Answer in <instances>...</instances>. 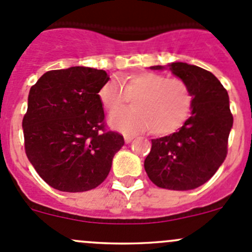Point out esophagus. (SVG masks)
Wrapping results in <instances>:
<instances>
[{
    "instance_id": "obj_1",
    "label": "esophagus",
    "mask_w": 252,
    "mask_h": 252,
    "mask_svg": "<svg viewBox=\"0 0 252 252\" xmlns=\"http://www.w3.org/2000/svg\"><path fill=\"white\" fill-rule=\"evenodd\" d=\"M133 139H134L133 135H129V134H124V141H126V144L130 143V141L133 140Z\"/></svg>"
}]
</instances>
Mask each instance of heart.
<instances>
[{"label": "heart", "instance_id": "obj_1", "mask_svg": "<svg viewBox=\"0 0 252 252\" xmlns=\"http://www.w3.org/2000/svg\"><path fill=\"white\" fill-rule=\"evenodd\" d=\"M133 98V108H123L109 117V124L124 133L150 129L165 136L181 128L191 114L193 94L187 82L160 72L131 75L123 85L116 79L104 82L98 99L107 112H113Z\"/></svg>", "mask_w": 252, "mask_h": 252}]
</instances>
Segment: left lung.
<instances>
[{"label": "left lung", "mask_w": 252, "mask_h": 252, "mask_svg": "<svg viewBox=\"0 0 252 252\" xmlns=\"http://www.w3.org/2000/svg\"><path fill=\"white\" fill-rule=\"evenodd\" d=\"M170 70L191 89L192 116L178 131L151 140L144 167L158 187L188 191L206 183L225 160L233 114L228 92L212 72L186 63H172Z\"/></svg>", "instance_id": "obj_1"}]
</instances>
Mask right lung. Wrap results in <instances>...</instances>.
<instances>
[{
  "label": "right lung",
  "instance_id": "right-lung-1",
  "mask_svg": "<svg viewBox=\"0 0 252 252\" xmlns=\"http://www.w3.org/2000/svg\"><path fill=\"white\" fill-rule=\"evenodd\" d=\"M103 70L74 66L45 72L31 87L22 126L38 175L55 189L85 192L108 176L122 134L107 129L98 99Z\"/></svg>",
  "mask_w": 252,
  "mask_h": 252
}]
</instances>
